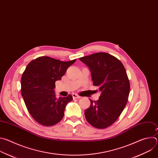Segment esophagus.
Instances as JSON below:
<instances>
[{
  "label": "esophagus",
  "mask_w": 158,
  "mask_h": 158,
  "mask_svg": "<svg viewBox=\"0 0 158 158\" xmlns=\"http://www.w3.org/2000/svg\"><path fill=\"white\" fill-rule=\"evenodd\" d=\"M72 96H73V99H79V98H81V97L77 95L76 94H73Z\"/></svg>",
  "instance_id": "34e87169"
}]
</instances>
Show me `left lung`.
<instances>
[{
	"instance_id": "obj_1",
	"label": "left lung",
	"mask_w": 158,
	"mask_h": 158,
	"mask_svg": "<svg viewBox=\"0 0 158 158\" xmlns=\"http://www.w3.org/2000/svg\"><path fill=\"white\" fill-rule=\"evenodd\" d=\"M90 70L93 85L101 95L84 111L87 122L98 129L106 128L119 117L127 102L130 84L124 67L116 57L98 52L79 58Z\"/></svg>"
}]
</instances>
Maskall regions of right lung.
Wrapping results in <instances>:
<instances>
[{
    "instance_id": "add662e5",
    "label": "right lung",
    "mask_w": 158,
    "mask_h": 158,
    "mask_svg": "<svg viewBox=\"0 0 158 158\" xmlns=\"http://www.w3.org/2000/svg\"><path fill=\"white\" fill-rule=\"evenodd\" d=\"M76 60L63 62L42 56L27 65L21 78V94L30 114L39 124L51 126L63 118L65 106L73 96L57 98L55 82Z\"/></svg>"
}]
</instances>
